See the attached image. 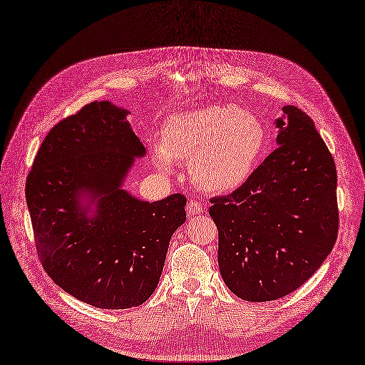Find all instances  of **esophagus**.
Wrapping results in <instances>:
<instances>
[{
  "label": "esophagus",
  "instance_id": "obj_1",
  "mask_svg": "<svg viewBox=\"0 0 365 365\" xmlns=\"http://www.w3.org/2000/svg\"><path fill=\"white\" fill-rule=\"evenodd\" d=\"M186 212H188V216H195V214H200V212H203V205L199 200L191 199L188 203H186Z\"/></svg>",
  "mask_w": 365,
  "mask_h": 365
}]
</instances>
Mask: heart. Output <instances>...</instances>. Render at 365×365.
Returning a JSON list of instances; mask_svg holds the SVG:
<instances>
[{
	"label": "heart",
	"instance_id": "b5f03b06",
	"mask_svg": "<svg viewBox=\"0 0 365 365\" xmlns=\"http://www.w3.org/2000/svg\"><path fill=\"white\" fill-rule=\"evenodd\" d=\"M265 146L267 130L256 115L236 105H216L171 115L153 154L163 171H171L174 160H190L199 188L230 192L253 174Z\"/></svg>",
	"mask_w": 365,
	"mask_h": 365
}]
</instances>
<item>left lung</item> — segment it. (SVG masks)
I'll return each instance as SVG.
<instances>
[{
  "label": "left lung",
  "instance_id": "obj_1",
  "mask_svg": "<svg viewBox=\"0 0 365 365\" xmlns=\"http://www.w3.org/2000/svg\"><path fill=\"white\" fill-rule=\"evenodd\" d=\"M277 149L248 180L211 199L223 282L248 302L276 301L310 279L338 239L334 160L313 120L284 106Z\"/></svg>",
  "mask_w": 365,
  "mask_h": 365
}]
</instances>
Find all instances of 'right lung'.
I'll list each match as a JSON object with an SVG mask.
<instances>
[{
  "instance_id": "add662e5",
  "label": "right lung",
  "mask_w": 365,
  "mask_h": 365,
  "mask_svg": "<svg viewBox=\"0 0 365 365\" xmlns=\"http://www.w3.org/2000/svg\"><path fill=\"white\" fill-rule=\"evenodd\" d=\"M129 110L92 101L46 135L26 182L36 250L46 273L103 310L142 305L160 279L183 194L140 200L123 185L146 149Z\"/></svg>"
}]
</instances>
